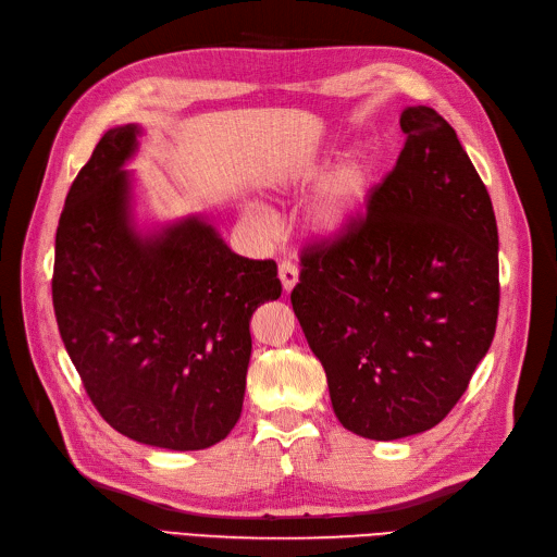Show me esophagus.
Listing matches in <instances>:
<instances>
[{
  "label": "esophagus",
  "instance_id": "obj_1",
  "mask_svg": "<svg viewBox=\"0 0 557 557\" xmlns=\"http://www.w3.org/2000/svg\"><path fill=\"white\" fill-rule=\"evenodd\" d=\"M278 278H281V285L285 293H293V288L299 281V269L293 264V262H283L278 267Z\"/></svg>",
  "mask_w": 557,
  "mask_h": 557
}]
</instances>
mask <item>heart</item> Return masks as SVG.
<instances>
[{
	"instance_id": "heart-1",
	"label": "heart",
	"mask_w": 557,
	"mask_h": 557,
	"mask_svg": "<svg viewBox=\"0 0 557 557\" xmlns=\"http://www.w3.org/2000/svg\"><path fill=\"white\" fill-rule=\"evenodd\" d=\"M330 153L293 166L288 172H278L264 181V190L269 195H285L290 190H305L320 175L324 178L318 182L315 190L309 199L305 211V227L307 234L323 246H334L350 237L358 225L364 221V215L372 207L374 190H376V162L369 150H352V153L336 160L327 173ZM244 218L262 232L269 230V215L258 207L248 205L244 209Z\"/></svg>"
}]
</instances>
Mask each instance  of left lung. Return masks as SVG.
Here are the masks:
<instances>
[{
    "instance_id": "1",
    "label": "left lung",
    "mask_w": 557,
    "mask_h": 557,
    "mask_svg": "<svg viewBox=\"0 0 557 557\" xmlns=\"http://www.w3.org/2000/svg\"><path fill=\"white\" fill-rule=\"evenodd\" d=\"M399 125L407 141L367 221L307 248L290 295L336 418L374 442L442 423L493 344L499 307L493 201L458 134L423 104Z\"/></svg>"
}]
</instances>
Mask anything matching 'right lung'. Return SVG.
<instances>
[{
  "label": "right lung",
  "instance_id": "1",
  "mask_svg": "<svg viewBox=\"0 0 557 557\" xmlns=\"http://www.w3.org/2000/svg\"><path fill=\"white\" fill-rule=\"evenodd\" d=\"M144 127H111L64 199L55 234L60 336L107 423L129 440L209 448L237 425L250 318L281 297L274 260L232 252L207 215L139 221Z\"/></svg>",
  "mask_w": 557,
  "mask_h": 557
}]
</instances>
